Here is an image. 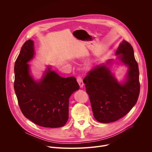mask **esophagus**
Returning a JSON list of instances; mask_svg holds the SVG:
<instances>
[{"instance_id":"1","label":"esophagus","mask_w":152,"mask_h":152,"mask_svg":"<svg viewBox=\"0 0 152 152\" xmlns=\"http://www.w3.org/2000/svg\"><path fill=\"white\" fill-rule=\"evenodd\" d=\"M77 82H78L80 87V88H82L83 86V85H84V84H83L82 79L80 76H77Z\"/></svg>"}]
</instances>
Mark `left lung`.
I'll return each instance as SVG.
<instances>
[{
  "instance_id": "8db88e82",
  "label": "left lung",
  "mask_w": 152,
  "mask_h": 152,
  "mask_svg": "<svg viewBox=\"0 0 152 152\" xmlns=\"http://www.w3.org/2000/svg\"><path fill=\"white\" fill-rule=\"evenodd\" d=\"M129 69L126 80L119 83L106 64L96 66L83 80L89 96L93 115L100 123L115 121L125 116L136 104L140 91L139 69L134 49L123 40L116 53ZM112 59L106 63L111 64Z\"/></svg>"
}]
</instances>
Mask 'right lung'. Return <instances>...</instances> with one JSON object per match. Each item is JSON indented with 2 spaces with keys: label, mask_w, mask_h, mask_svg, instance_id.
<instances>
[{
  "label": "right lung",
  "mask_w": 152,
  "mask_h": 152,
  "mask_svg": "<svg viewBox=\"0 0 152 152\" xmlns=\"http://www.w3.org/2000/svg\"><path fill=\"white\" fill-rule=\"evenodd\" d=\"M34 53V41L29 39L15 62L14 88L19 107L26 118L38 126L62 127L69 119V98L79 89V84L75 77H61L50 67L40 80H35L28 64Z\"/></svg>",
  "instance_id": "1"
}]
</instances>
